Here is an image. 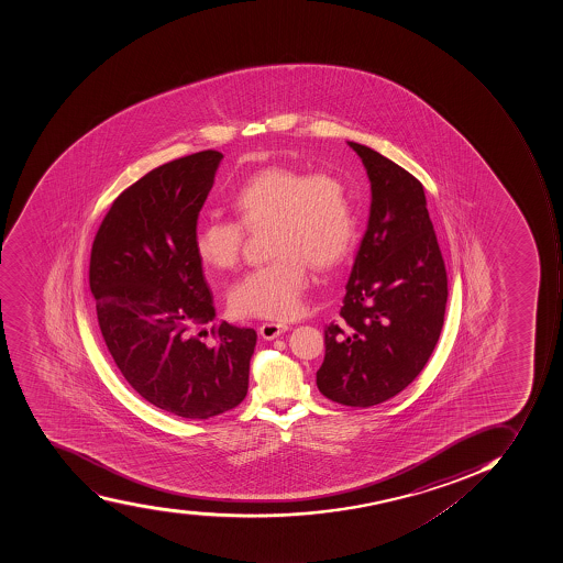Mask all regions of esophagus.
<instances>
[{
    "label": "esophagus",
    "mask_w": 563,
    "mask_h": 563,
    "mask_svg": "<svg viewBox=\"0 0 563 563\" xmlns=\"http://www.w3.org/2000/svg\"><path fill=\"white\" fill-rule=\"evenodd\" d=\"M287 329H289L287 324L273 323V321H271V323L262 324V327H260L258 329V332L260 335L264 338V340H276L278 335L284 334V332H287Z\"/></svg>",
    "instance_id": "34e87169"
}]
</instances>
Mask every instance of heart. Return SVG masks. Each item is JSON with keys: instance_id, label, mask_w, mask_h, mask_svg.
Wrapping results in <instances>:
<instances>
[{"instance_id": "1", "label": "heart", "mask_w": 563, "mask_h": 563, "mask_svg": "<svg viewBox=\"0 0 563 563\" xmlns=\"http://www.w3.org/2000/svg\"><path fill=\"white\" fill-rule=\"evenodd\" d=\"M240 223L206 218L192 234V247L203 264L233 268L239 264L243 228L271 223L267 264L251 268L231 287L229 307L242 318L290 320L303 309L309 264L330 268L352 247L354 203L341 178L289 167L254 173L233 195Z\"/></svg>"}]
</instances>
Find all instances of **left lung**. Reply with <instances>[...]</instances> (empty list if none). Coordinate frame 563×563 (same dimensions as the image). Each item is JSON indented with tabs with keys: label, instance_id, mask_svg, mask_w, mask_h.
Segmentation results:
<instances>
[{
	"label": "left lung",
	"instance_id": "obj_1",
	"mask_svg": "<svg viewBox=\"0 0 563 563\" xmlns=\"http://www.w3.org/2000/svg\"><path fill=\"white\" fill-rule=\"evenodd\" d=\"M371 180V217L338 321L324 327L316 385L340 405L368 408L421 374L441 335L448 278L422 184L357 142Z\"/></svg>",
	"mask_w": 563,
	"mask_h": 563
}]
</instances>
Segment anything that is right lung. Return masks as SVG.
I'll use <instances>...</instances> for the list:
<instances>
[{"instance_id": "1", "label": "right lung", "mask_w": 563, "mask_h": 563, "mask_svg": "<svg viewBox=\"0 0 563 563\" xmlns=\"http://www.w3.org/2000/svg\"><path fill=\"white\" fill-rule=\"evenodd\" d=\"M223 155L158 166L121 192L91 245L90 289L115 365L139 396L184 419H209L247 396L256 332L217 324L192 234Z\"/></svg>"}]
</instances>
